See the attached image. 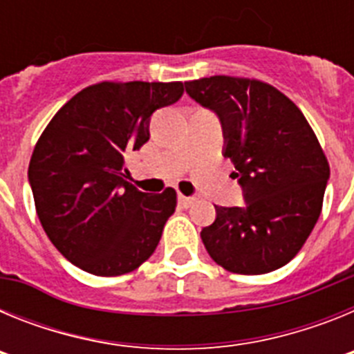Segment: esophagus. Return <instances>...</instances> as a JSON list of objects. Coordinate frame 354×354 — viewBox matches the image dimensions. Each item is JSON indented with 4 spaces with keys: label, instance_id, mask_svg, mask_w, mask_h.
<instances>
[{
    "label": "esophagus",
    "instance_id": "esophagus-1",
    "mask_svg": "<svg viewBox=\"0 0 354 354\" xmlns=\"http://www.w3.org/2000/svg\"><path fill=\"white\" fill-rule=\"evenodd\" d=\"M195 196H184V195H179V204L183 205V207H192L193 204H195Z\"/></svg>",
    "mask_w": 354,
    "mask_h": 354
}]
</instances>
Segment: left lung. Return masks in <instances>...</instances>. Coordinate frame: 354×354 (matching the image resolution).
<instances>
[{"mask_svg":"<svg viewBox=\"0 0 354 354\" xmlns=\"http://www.w3.org/2000/svg\"><path fill=\"white\" fill-rule=\"evenodd\" d=\"M186 92L223 127V156L234 162L245 207H216L200 237L230 273L264 274L301 250L323 209L330 165L299 108L259 80L211 76Z\"/></svg>","mask_w":354,"mask_h":354,"instance_id":"8db88e82","label":"left lung"}]
</instances>
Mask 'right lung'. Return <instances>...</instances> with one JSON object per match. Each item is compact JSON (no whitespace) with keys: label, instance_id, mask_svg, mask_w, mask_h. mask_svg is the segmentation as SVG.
<instances>
[{"label":"right lung","instance_id":"add662e5","mask_svg":"<svg viewBox=\"0 0 354 354\" xmlns=\"http://www.w3.org/2000/svg\"><path fill=\"white\" fill-rule=\"evenodd\" d=\"M184 84L102 81L58 109L31 154L39 220L67 261L97 277H118L154 253L177 193L140 192L126 180V150L150 138L156 109L180 99Z\"/></svg>","mask_w":354,"mask_h":354}]
</instances>
